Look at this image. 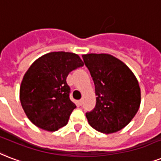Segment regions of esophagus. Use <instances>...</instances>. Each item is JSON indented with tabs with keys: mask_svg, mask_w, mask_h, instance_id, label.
<instances>
[{
	"mask_svg": "<svg viewBox=\"0 0 161 161\" xmlns=\"http://www.w3.org/2000/svg\"><path fill=\"white\" fill-rule=\"evenodd\" d=\"M78 104H79L80 106H81L82 104H83V99H80V100L78 101Z\"/></svg>",
	"mask_w": 161,
	"mask_h": 161,
	"instance_id": "esophagus-1",
	"label": "esophagus"
}]
</instances>
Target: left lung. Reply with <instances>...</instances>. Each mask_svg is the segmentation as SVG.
<instances>
[{
  "label": "left lung",
  "mask_w": 161,
  "mask_h": 161,
  "mask_svg": "<svg viewBox=\"0 0 161 161\" xmlns=\"http://www.w3.org/2000/svg\"><path fill=\"white\" fill-rule=\"evenodd\" d=\"M95 84L97 103L86 113L88 123L103 134H113L127 126L139 110V82L125 64L108 53L82 55Z\"/></svg>",
  "instance_id": "left-lung-1"
}]
</instances>
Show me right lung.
Returning <instances> with one entry per match:
<instances>
[{"label": "right lung", "mask_w": 161, "mask_h": 161, "mask_svg": "<svg viewBox=\"0 0 161 161\" xmlns=\"http://www.w3.org/2000/svg\"><path fill=\"white\" fill-rule=\"evenodd\" d=\"M84 65L69 52L46 53L34 61L20 86V101L26 115L38 128L53 132L65 126L76 106L66 82L69 72Z\"/></svg>", "instance_id": "add662e5"}]
</instances>
